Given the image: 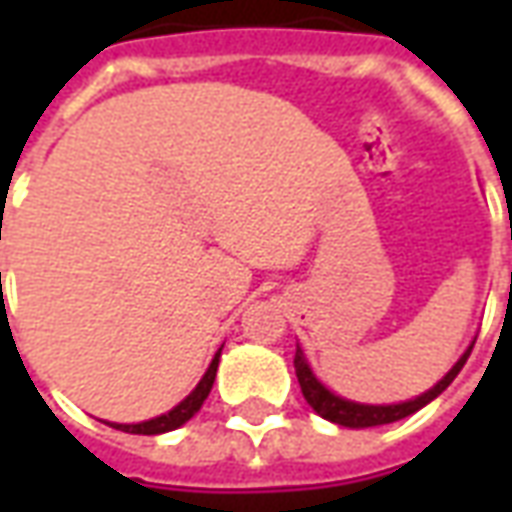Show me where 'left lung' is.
I'll return each mask as SVG.
<instances>
[{"mask_svg": "<svg viewBox=\"0 0 512 512\" xmlns=\"http://www.w3.org/2000/svg\"><path fill=\"white\" fill-rule=\"evenodd\" d=\"M472 348L474 343H469V348L463 351L461 359L441 376V381H436V384L430 386L428 392L411 397V400H403V403H384V406H381V403H378V406L376 403H356V400H348V397L334 395L332 389L312 373V367L310 362H307L304 351H301V345H296V359H293V365H296V378H299L304 400L310 403V408L315 414H321L323 419H329L334 425H343V428H376V425H389V422H397V419L411 417L414 411L428 406L430 400H436V397L455 381V376L461 373V367L466 365Z\"/></svg>", "mask_w": 512, "mask_h": 512, "instance_id": "obj_1", "label": "left lung"}]
</instances>
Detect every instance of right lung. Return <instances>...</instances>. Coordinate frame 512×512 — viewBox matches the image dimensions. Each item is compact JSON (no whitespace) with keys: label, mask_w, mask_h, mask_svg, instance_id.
Masks as SVG:
<instances>
[{"label":"right lung","mask_w":512,"mask_h":512,"mask_svg":"<svg viewBox=\"0 0 512 512\" xmlns=\"http://www.w3.org/2000/svg\"><path fill=\"white\" fill-rule=\"evenodd\" d=\"M219 356H222V348L216 351L213 362L208 365V370H205V376L200 378V384L194 386L189 395L180 400L178 406L169 408L167 414L145 419V422H131V425H126V422H106V425H109V428L123 430V433H139V436H158V433H169V430L186 425V422L200 411L202 403H205V397L211 395L213 378H216V367H219Z\"/></svg>","instance_id":"right-lung-1"}]
</instances>
